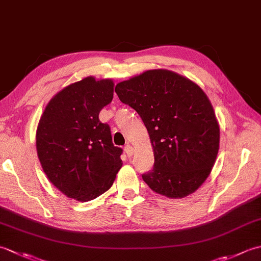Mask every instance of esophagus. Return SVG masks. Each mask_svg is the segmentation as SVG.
Masks as SVG:
<instances>
[{"mask_svg":"<svg viewBox=\"0 0 261 261\" xmlns=\"http://www.w3.org/2000/svg\"><path fill=\"white\" fill-rule=\"evenodd\" d=\"M124 153L126 154L127 157H131L132 154H134V149H132V147L130 145H126L125 148H124Z\"/></svg>","mask_w":261,"mask_h":261,"instance_id":"obj_1","label":"esophagus"}]
</instances>
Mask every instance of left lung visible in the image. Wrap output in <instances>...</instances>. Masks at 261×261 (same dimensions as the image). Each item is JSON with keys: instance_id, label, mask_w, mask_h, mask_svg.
I'll list each match as a JSON object with an SVG mask.
<instances>
[{"instance_id": "1", "label": "left lung", "mask_w": 261, "mask_h": 261, "mask_svg": "<svg viewBox=\"0 0 261 261\" xmlns=\"http://www.w3.org/2000/svg\"><path fill=\"white\" fill-rule=\"evenodd\" d=\"M115 93L137 111L150 137L154 164L143 181L169 198L195 192L208 177L220 147L219 122L206 94L167 69L120 82Z\"/></svg>"}]
</instances>
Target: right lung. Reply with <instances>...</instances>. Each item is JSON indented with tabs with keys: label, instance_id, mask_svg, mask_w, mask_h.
Masks as SVG:
<instances>
[{
	"label": "right lung",
	"instance_id": "1",
	"mask_svg": "<svg viewBox=\"0 0 261 261\" xmlns=\"http://www.w3.org/2000/svg\"><path fill=\"white\" fill-rule=\"evenodd\" d=\"M112 80L88 76L55 95L38 123V158L47 178L69 198L88 202L112 186L122 167L110 126L98 119L112 102Z\"/></svg>",
	"mask_w": 261,
	"mask_h": 261
}]
</instances>
